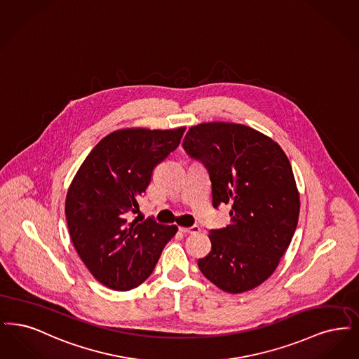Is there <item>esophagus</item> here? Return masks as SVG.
<instances>
[{"instance_id": "34e87169", "label": "esophagus", "mask_w": 359, "mask_h": 359, "mask_svg": "<svg viewBox=\"0 0 359 359\" xmlns=\"http://www.w3.org/2000/svg\"><path fill=\"white\" fill-rule=\"evenodd\" d=\"M180 231L182 232V233H189V234H196L200 233V226H197V225H193V226H180Z\"/></svg>"}]
</instances>
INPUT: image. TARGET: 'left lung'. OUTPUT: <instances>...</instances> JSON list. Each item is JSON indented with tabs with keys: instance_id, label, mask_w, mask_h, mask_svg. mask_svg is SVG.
I'll return each instance as SVG.
<instances>
[{
	"instance_id": "8db88e82",
	"label": "left lung",
	"mask_w": 359,
	"mask_h": 359,
	"mask_svg": "<svg viewBox=\"0 0 359 359\" xmlns=\"http://www.w3.org/2000/svg\"><path fill=\"white\" fill-rule=\"evenodd\" d=\"M184 149L205 163L213 206L231 205V224L210 231L200 271L229 294L256 288L275 272L297 229L300 198L288 158L263 133L228 122L191 126Z\"/></svg>"
}]
</instances>
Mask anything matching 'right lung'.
I'll list each match as a JSON object with an SVG mask.
<instances>
[{"label":"right lung","mask_w":359,"mask_h":359,"mask_svg":"<svg viewBox=\"0 0 359 359\" xmlns=\"http://www.w3.org/2000/svg\"><path fill=\"white\" fill-rule=\"evenodd\" d=\"M185 128L112 131L91 150L68 187L65 217L72 244L95 279L111 290L128 291L146 280L178 231L177 225L128 217Z\"/></svg>","instance_id":"right-lung-1"}]
</instances>
